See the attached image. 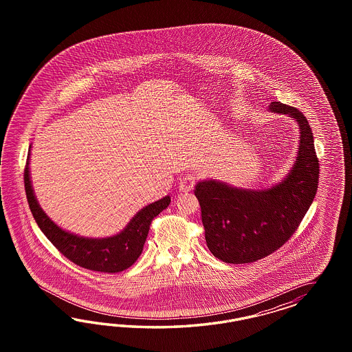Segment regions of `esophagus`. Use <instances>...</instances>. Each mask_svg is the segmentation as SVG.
<instances>
[{
    "label": "esophagus",
    "instance_id": "obj_1",
    "mask_svg": "<svg viewBox=\"0 0 352 352\" xmlns=\"http://www.w3.org/2000/svg\"><path fill=\"white\" fill-rule=\"evenodd\" d=\"M195 183H196V177L192 175V174H186L181 179L179 188H181L183 192L191 191L192 188H193V186H195Z\"/></svg>",
    "mask_w": 352,
    "mask_h": 352
}]
</instances>
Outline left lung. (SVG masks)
<instances>
[{"mask_svg":"<svg viewBox=\"0 0 352 352\" xmlns=\"http://www.w3.org/2000/svg\"><path fill=\"white\" fill-rule=\"evenodd\" d=\"M270 109L298 121V156L288 177L263 191L215 181L199 182L195 187L206 245L226 263H252L276 252L297 231L318 191L319 159L307 118L280 102H272Z\"/></svg>","mask_w":352,"mask_h":352,"instance_id":"left-lung-1","label":"left lung"}]
</instances>
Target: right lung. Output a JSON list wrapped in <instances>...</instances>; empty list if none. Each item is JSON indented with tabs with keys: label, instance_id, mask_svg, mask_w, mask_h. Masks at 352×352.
I'll use <instances>...</instances> for the list:
<instances>
[{
	"label": "right lung",
	"instance_id": "add662e5",
	"mask_svg": "<svg viewBox=\"0 0 352 352\" xmlns=\"http://www.w3.org/2000/svg\"><path fill=\"white\" fill-rule=\"evenodd\" d=\"M30 153L24 168V188L33 218L43 234L67 259L75 265L98 272H120L131 266L140 256L152 219L166 209L170 197L165 196L143 208L124 231L107 239H86L65 232L43 213L33 195L30 179Z\"/></svg>",
	"mask_w": 352,
	"mask_h": 352
}]
</instances>
